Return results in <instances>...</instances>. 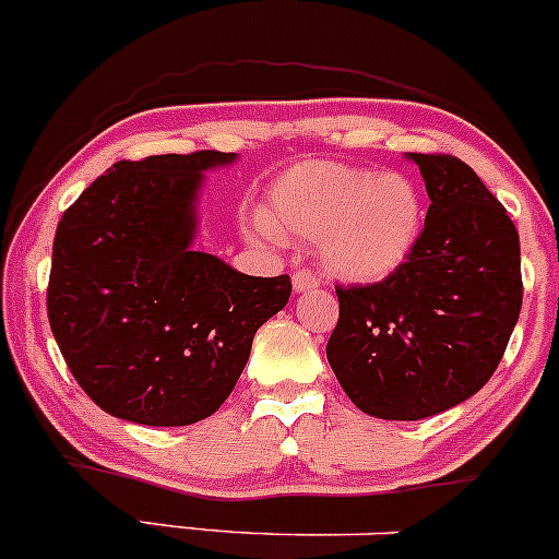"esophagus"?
Returning a JSON list of instances; mask_svg holds the SVG:
<instances>
[{"instance_id":"34e87169","label":"esophagus","mask_w":559,"mask_h":559,"mask_svg":"<svg viewBox=\"0 0 559 559\" xmlns=\"http://www.w3.org/2000/svg\"><path fill=\"white\" fill-rule=\"evenodd\" d=\"M319 287V277L309 269H298L296 274H293V290L296 293H309V290H317Z\"/></svg>"}]
</instances>
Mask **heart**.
Returning a JSON list of instances; mask_svg holds the SVG:
<instances>
[{"instance_id": "1", "label": "heart", "mask_w": 559, "mask_h": 559, "mask_svg": "<svg viewBox=\"0 0 559 559\" xmlns=\"http://www.w3.org/2000/svg\"><path fill=\"white\" fill-rule=\"evenodd\" d=\"M423 227L425 200L409 174L317 160L274 181L266 211L248 218L246 235L261 246L282 237L317 242L324 272L372 285L406 266Z\"/></svg>"}]
</instances>
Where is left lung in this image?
<instances>
[{
  "instance_id": "1",
  "label": "left lung",
  "mask_w": 559,
  "mask_h": 559,
  "mask_svg": "<svg viewBox=\"0 0 559 559\" xmlns=\"http://www.w3.org/2000/svg\"><path fill=\"white\" fill-rule=\"evenodd\" d=\"M430 209L404 269L337 287L328 361L369 417L425 419L462 404L497 372L520 306V237L504 205L454 155L406 153Z\"/></svg>"
}]
</instances>
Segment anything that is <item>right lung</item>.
I'll use <instances>...</instances> for the list:
<instances>
[{
  "label": "right lung",
  "mask_w": 559,
  "mask_h": 559,
  "mask_svg": "<svg viewBox=\"0 0 559 559\" xmlns=\"http://www.w3.org/2000/svg\"><path fill=\"white\" fill-rule=\"evenodd\" d=\"M237 153L121 160L62 213L47 311L62 359L108 415L153 428L211 417L290 277H248L195 250L205 171Z\"/></svg>",
  "instance_id": "add662e5"
}]
</instances>
